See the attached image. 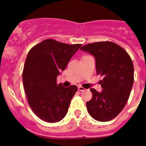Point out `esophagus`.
Returning <instances> with one entry per match:
<instances>
[{
  "mask_svg": "<svg viewBox=\"0 0 146 146\" xmlns=\"http://www.w3.org/2000/svg\"><path fill=\"white\" fill-rule=\"evenodd\" d=\"M78 90H79L80 91H86V89H85L84 88L81 87V86H78Z\"/></svg>",
  "mask_w": 146,
  "mask_h": 146,
  "instance_id": "obj_1",
  "label": "esophagus"
}]
</instances>
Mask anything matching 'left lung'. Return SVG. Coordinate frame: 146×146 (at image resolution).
I'll return each mask as SVG.
<instances>
[{"instance_id": "8db88e82", "label": "left lung", "mask_w": 146, "mask_h": 146, "mask_svg": "<svg viewBox=\"0 0 146 146\" xmlns=\"http://www.w3.org/2000/svg\"><path fill=\"white\" fill-rule=\"evenodd\" d=\"M80 50L94 56L96 73L103 77L102 92L90 89L93 96L86 102L88 112L96 121H110L128 101L134 82L133 63L122 47L111 42L88 44Z\"/></svg>"}]
</instances>
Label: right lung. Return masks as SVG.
I'll list each match as a JSON object with an SVG mask.
<instances>
[{
    "label": "right lung",
    "mask_w": 146,
    "mask_h": 146,
    "mask_svg": "<svg viewBox=\"0 0 146 146\" xmlns=\"http://www.w3.org/2000/svg\"><path fill=\"white\" fill-rule=\"evenodd\" d=\"M81 46L46 39L28 52L23 72V86L28 104L40 119L56 123L66 116L77 87L57 85V77Z\"/></svg>",
    "instance_id": "add662e5"
}]
</instances>
